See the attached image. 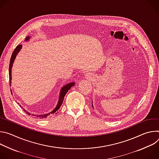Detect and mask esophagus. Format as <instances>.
<instances>
[{"instance_id":"esophagus-1","label":"esophagus","mask_w":159,"mask_h":159,"mask_svg":"<svg viewBox=\"0 0 159 159\" xmlns=\"http://www.w3.org/2000/svg\"><path fill=\"white\" fill-rule=\"evenodd\" d=\"M86 77L87 78V79H91V78H93L92 77V75H90V74H87V75H86Z\"/></svg>"}]
</instances>
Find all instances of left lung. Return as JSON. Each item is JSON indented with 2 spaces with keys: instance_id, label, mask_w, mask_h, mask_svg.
<instances>
[{
  "instance_id": "left-lung-1",
  "label": "left lung",
  "mask_w": 159,
  "mask_h": 159,
  "mask_svg": "<svg viewBox=\"0 0 159 159\" xmlns=\"http://www.w3.org/2000/svg\"><path fill=\"white\" fill-rule=\"evenodd\" d=\"M92 106H93V105H92Z\"/></svg>"
}]
</instances>
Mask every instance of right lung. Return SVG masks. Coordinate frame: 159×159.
Segmentation results:
<instances>
[{"label": "right lung", "mask_w": 159, "mask_h": 159, "mask_svg": "<svg viewBox=\"0 0 159 159\" xmlns=\"http://www.w3.org/2000/svg\"><path fill=\"white\" fill-rule=\"evenodd\" d=\"M30 39V36H27L26 38L25 39V41H28L29 39ZM22 48V45L21 44H19V45H17V46L16 47V48L14 49V52H12V56H11V60H10V63H9V83H10V85H11V80H12V65H13V63L14 61V60L16 57V55L18 54V53L20 52V49ZM75 85V83L74 82H70L69 84H66L65 85H64L61 89V91H60V96H59V100H58V102L56 106V107L52 111H51L50 112L48 113V114H44V115H32V116H36L37 118H42V119H44V118H46L48 116H50V115H54L55 113L60 109V106H61L62 104V102L64 100V97L65 96V94L67 93L68 90H69V89H71V87L72 86H74ZM12 93V92H11ZM20 107H22L20 105ZM23 110L26 113V114H28V115H31V113H30L29 112H28L27 111H26L24 108H23Z\"/></svg>", "instance_id": "1"}]
</instances>
